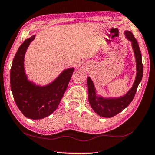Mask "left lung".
I'll use <instances>...</instances> for the list:
<instances>
[{
  "instance_id": "8db88e82",
  "label": "left lung",
  "mask_w": 155,
  "mask_h": 155,
  "mask_svg": "<svg viewBox=\"0 0 155 155\" xmlns=\"http://www.w3.org/2000/svg\"><path fill=\"white\" fill-rule=\"evenodd\" d=\"M124 35L126 38L131 43L132 48L134 50L135 58H136L137 72L131 88L123 96L118 97H104L101 95H97L93 81L90 77L87 78L89 103L95 112H96L100 117H105V118H110L118 114L119 112L129 105L134 99L138 85L143 78V67L142 55L138 43L134 36V34L130 31H125Z\"/></svg>"
}]
</instances>
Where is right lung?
Here are the masks:
<instances>
[{
  "mask_svg": "<svg viewBox=\"0 0 155 155\" xmlns=\"http://www.w3.org/2000/svg\"><path fill=\"white\" fill-rule=\"evenodd\" d=\"M35 35L26 39L17 50L10 69V86L17 106L27 118L41 119L58 108L74 70L64 69L53 82L39 86L28 79L25 69V56Z\"/></svg>",
  "mask_w": 155,
  "mask_h": 155,
  "instance_id": "obj_1",
  "label": "right lung"
}]
</instances>
